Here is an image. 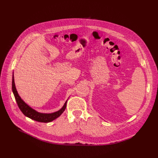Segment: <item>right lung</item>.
I'll return each instance as SVG.
<instances>
[{"mask_svg":"<svg viewBox=\"0 0 158 158\" xmlns=\"http://www.w3.org/2000/svg\"><path fill=\"white\" fill-rule=\"evenodd\" d=\"M12 90H13V93L14 94L16 103H17L20 111L22 112V113L25 116H26L27 117L33 120H35L39 122H44V123L52 122L54 120L59 117L66 109L67 101L65 102L63 106L61 107V109H60L59 111H56L54 113H40L36 111L35 110L32 109V107H31L28 104H27L22 100V98L19 95L15 84L13 73V77H12Z\"/></svg>","mask_w":158,"mask_h":158,"instance_id":"obj_1","label":"right lung"}]
</instances>
